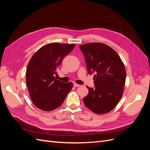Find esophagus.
Instances as JSON below:
<instances>
[{
	"label": "esophagus",
	"instance_id": "esophagus-1",
	"mask_svg": "<svg viewBox=\"0 0 150 150\" xmlns=\"http://www.w3.org/2000/svg\"><path fill=\"white\" fill-rule=\"evenodd\" d=\"M74 87H79V86H80V85L76 84V83H74Z\"/></svg>",
	"mask_w": 150,
	"mask_h": 150
}]
</instances>
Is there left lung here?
I'll list each match as a JSON object with an SVG mask.
<instances>
[{
  "label": "left lung",
  "instance_id": "left-lung-1",
  "mask_svg": "<svg viewBox=\"0 0 150 150\" xmlns=\"http://www.w3.org/2000/svg\"><path fill=\"white\" fill-rule=\"evenodd\" d=\"M84 54L88 72L94 75L95 88L86 86L88 96L83 98L85 106L99 115L114 109L122 96L126 72L117 53L103 43H89L79 47Z\"/></svg>",
  "mask_w": 150,
  "mask_h": 150
}]
</instances>
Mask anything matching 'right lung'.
<instances>
[{
	"label": "right lung",
	"instance_id": "right-lung-1",
	"mask_svg": "<svg viewBox=\"0 0 150 150\" xmlns=\"http://www.w3.org/2000/svg\"><path fill=\"white\" fill-rule=\"evenodd\" d=\"M74 46V44H48L31 57L27 67L26 84L33 103L40 110L49 111L59 107L73 87L72 83H63L54 75Z\"/></svg>",
	"mask_w": 150,
	"mask_h": 150
}]
</instances>
